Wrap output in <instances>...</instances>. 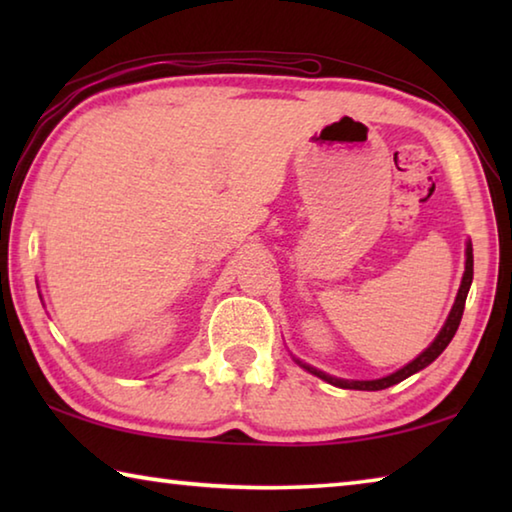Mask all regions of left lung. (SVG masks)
Segmentation results:
<instances>
[{
	"label": "left lung",
	"instance_id": "1",
	"mask_svg": "<svg viewBox=\"0 0 512 512\" xmlns=\"http://www.w3.org/2000/svg\"><path fill=\"white\" fill-rule=\"evenodd\" d=\"M465 255H467V259H465L463 282H461V289H458V296H456L454 307H452V311H449V318H447L445 327L440 329V334L436 336V341H433V343L429 345V348L420 354L418 359H413V361L409 363V366H404L402 370H397V372H393V375H388V377H384V379H372V381H345V379L329 377V375H325V372H320V370H316V368L307 366V363H300V361H298V363H300V366L305 368V370L314 372L316 377L325 379L327 384H334V386H339V388H354V391H381V388H388V386H393V384H400L402 379L411 377L413 372L427 368L431 361H436V359L440 357V354H443V350L447 348L449 341L454 339L458 325H461L463 309H465V298H467V291H470L472 275H474V257H472V246H470V244H467V253H465Z\"/></svg>",
	"mask_w": 512,
	"mask_h": 512
}]
</instances>
